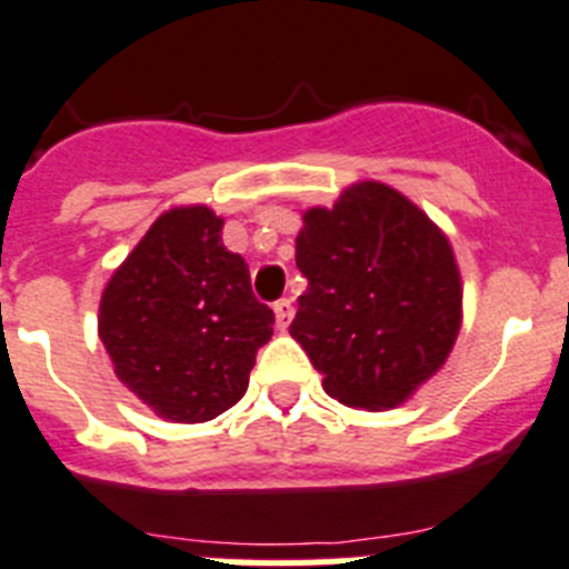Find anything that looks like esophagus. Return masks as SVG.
Returning <instances> with one entry per match:
<instances>
[{
    "label": "esophagus",
    "mask_w": 569,
    "mask_h": 569,
    "mask_svg": "<svg viewBox=\"0 0 569 569\" xmlns=\"http://www.w3.org/2000/svg\"><path fill=\"white\" fill-rule=\"evenodd\" d=\"M291 318H295V306H291V300H278V303H274V320H278L280 329H286V326L291 323Z\"/></svg>",
    "instance_id": "1"
}]
</instances>
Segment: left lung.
<instances>
[{
    "instance_id": "left-lung-1",
    "label": "left lung",
    "mask_w": 569,
    "mask_h": 569,
    "mask_svg": "<svg viewBox=\"0 0 569 569\" xmlns=\"http://www.w3.org/2000/svg\"><path fill=\"white\" fill-rule=\"evenodd\" d=\"M295 249L309 286L289 332L329 398L380 412L443 367L461 274L447 234L401 191L355 182L332 209L306 211Z\"/></svg>"
}]
</instances>
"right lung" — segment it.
Returning a JSON list of instances; mask_svg holds the SVG:
<instances>
[{
	"label": "right lung",
	"mask_w": 569,
	"mask_h": 569,
	"mask_svg": "<svg viewBox=\"0 0 569 569\" xmlns=\"http://www.w3.org/2000/svg\"><path fill=\"white\" fill-rule=\"evenodd\" d=\"M223 217L180 206L154 220L100 300L113 372L174 423L211 421L249 387L274 312L251 291L249 266L223 246Z\"/></svg>",
	"instance_id": "right-lung-1"
}]
</instances>
